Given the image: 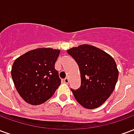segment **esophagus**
I'll return each instance as SVG.
<instances>
[{
  "label": "esophagus",
  "mask_w": 134,
  "mask_h": 134,
  "mask_svg": "<svg viewBox=\"0 0 134 134\" xmlns=\"http://www.w3.org/2000/svg\"><path fill=\"white\" fill-rule=\"evenodd\" d=\"M64 83L68 84V83H69V78H68V77H66L65 79H64Z\"/></svg>",
  "instance_id": "34e87169"
}]
</instances>
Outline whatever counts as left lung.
<instances>
[{"label":"left lung","instance_id":"obj_1","mask_svg":"<svg viewBox=\"0 0 134 134\" xmlns=\"http://www.w3.org/2000/svg\"><path fill=\"white\" fill-rule=\"evenodd\" d=\"M79 66L81 85L71 89L76 100L87 109L98 108L114 90L118 77L116 63L111 56L99 48L82 44L67 51Z\"/></svg>","mask_w":134,"mask_h":134}]
</instances>
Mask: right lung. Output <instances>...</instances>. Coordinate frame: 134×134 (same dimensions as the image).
Wrapping results in <instances>:
<instances>
[{"label": "right lung", "instance_id": "right-lung-1", "mask_svg": "<svg viewBox=\"0 0 134 134\" xmlns=\"http://www.w3.org/2000/svg\"><path fill=\"white\" fill-rule=\"evenodd\" d=\"M60 50L38 48L14 61L11 76L18 93L26 103L37 105L52 97L61 84L55 62Z\"/></svg>", "mask_w": 134, "mask_h": 134}]
</instances>
